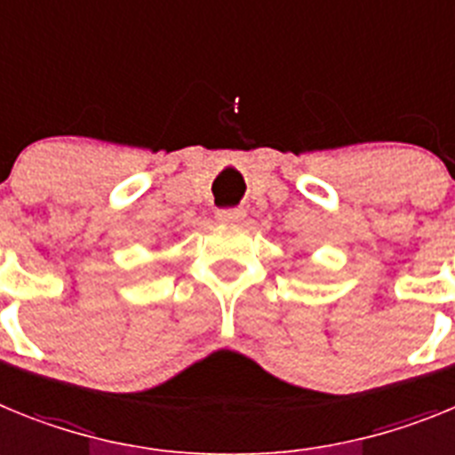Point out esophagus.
Instances as JSON below:
<instances>
[{
    "label": "esophagus",
    "instance_id": "obj_1",
    "mask_svg": "<svg viewBox=\"0 0 455 455\" xmlns=\"http://www.w3.org/2000/svg\"><path fill=\"white\" fill-rule=\"evenodd\" d=\"M216 219H219L220 223H241V220L246 219V209L243 207L219 209V212H216Z\"/></svg>",
    "mask_w": 455,
    "mask_h": 455
}]
</instances>
